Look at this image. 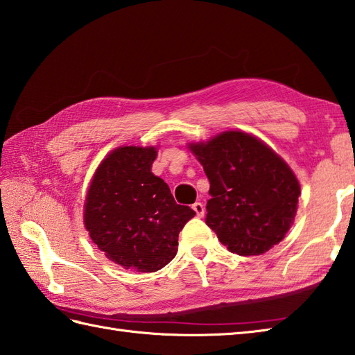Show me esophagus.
<instances>
[{
	"label": "esophagus",
	"mask_w": 355,
	"mask_h": 355,
	"mask_svg": "<svg viewBox=\"0 0 355 355\" xmlns=\"http://www.w3.org/2000/svg\"><path fill=\"white\" fill-rule=\"evenodd\" d=\"M192 209L195 210V214H197L198 218L205 216V205H202V202H195V205H192Z\"/></svg>",
	"instance_id": "1"
}]
</instances>
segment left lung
<instances>
[{
    "mask_svg": "<svg viewBox=\"0 0 355 355\" xmlns=\"http://www.w3.org/2000/svg\"><path fill=\"white\" fill-rule=\"evenodd\" d=\"M209 178L206 224L232 253L256 256L281 243L297 212L300 184L266 143L225 131L189 143Z\"/></svg>",
    "mask_w": 355,
    "mask_h": 355,
    "instance_id": "1",
    "label": "left lung"
}]
</instances>
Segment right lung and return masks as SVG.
I'll list each match as a JSON object with an SVG mask.
<instances>
[{"instance_id": "add662e5", "label": "right lung", "mask_w": 355, "mask_h": 355, "mask_svg": "<svg viewBox=\"0 0 355 355\" xmlns=\"http://www.w3.org/2000/svg\"><path fill=\"white\" fill-rule=\"evenodd\" d=\"M155 157L154 146L112 150L96 169L84 206L93 243L110 261L140 273H153L175 258L178 233L195 216L150 172Z\"/></svg>"}]
</instances>
